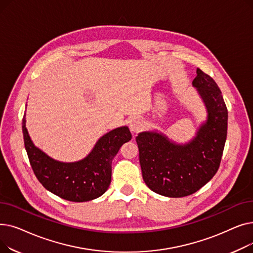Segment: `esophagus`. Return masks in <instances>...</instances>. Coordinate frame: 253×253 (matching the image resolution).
<instances>
[{
	"label": "esophagus",
	"mask_w": 253,
	"mask_h": 253,
	"mask_svg": "<svg viewBox=\"0 0 253 253\" xmlns=\"http://www.w3.org/2000/svg\"><path fill=\"white\" fill-rule=\"evenodd\" d=\"M143 127H144V123L140 119L133 120V121H132L130 124V129L132 132H139L140 130L143 129Z\"/></svg>",
	"instance_id": "esophagus-1"
}]
</instances>
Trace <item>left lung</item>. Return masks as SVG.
<instances>
[{"label":"left lung","instance_id":"1","mask_svg":"<svg viewBox=\"0 0 253 253\" xmlns=\"http://www.w3.org/2000/svg\"><path fill=\"white\" fill-rule=\"evenodd\" d=\"M193 85L208 111V119L190 143L177 145L156 132L136 136L145 184L155 193L180 198L200 190L217 172L227 139L228 110L221 91L200 69Z\"/></svg>","mask_w":253,"mask_h":253}]
</instances>
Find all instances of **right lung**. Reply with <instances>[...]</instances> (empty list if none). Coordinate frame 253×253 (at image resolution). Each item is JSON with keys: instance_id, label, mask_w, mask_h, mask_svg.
Wrapping results in <instances>:
<instances>
[{"instance_id": "1", "label": "right lung", "mask_w": 253, "mask_h": 253, "mask_svg": "<svg viewBox=\"0 0 253 253\" xmlns=\"http://www.w3.org/2000/svg\"><path fill=\"white\" fill-rule=\"evenodd\" d=\"M24 117V147L36 177L46 190L72 202L90 201L105 193L112 180L113 159L123 143L132 138L127 127L114 129L103 135L84 160L61 163L35 147L26 130Z\"/></svg>"}]
</instances>
